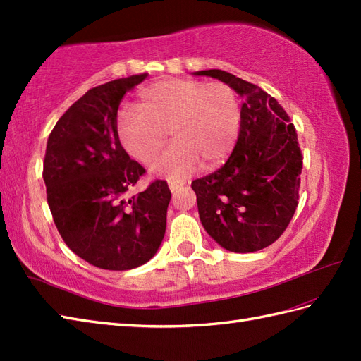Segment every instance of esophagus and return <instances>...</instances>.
Listing matches in <instances>:
<instances>
[{
	"instance_id": "34e87169",
	"label": "esophagus",
	"mask_w": 361,
	"mask_h": 361,
	"mask_svg": "<svg viewBox=\"0 0 361 361\" xmlns=\"http://www.w3.org/2000/svg\"><path fill=\"white\" fill-rule=\"evenodd\" d=\"M183 185H185L183 181H169V189H171V192H176L180 188H183Z\"/></svg>"
}]
</instances>
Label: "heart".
<instances>
[{"label":"heart","instance_id":"1","mask_svg":"<svg viewBox=\"0 0 361 361\" xmlns=\"http://www.w3.org/2000/svg\"><path fill=\"white\" fill-rule=\"evenodd\" d=\"M242 111L235 91L221 82L159 80L140 90L135 110L116 119V136L130 157L147 164L167 142L173 145L150 166L152 173L181 180L202 163L224 164L240 133Z\"/></svg>","mask_w":361,"mask_h":361}]
</instances>
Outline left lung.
Here are the masks:
<instances>
[{
  "instance_id": "1",
  "label": "left lung",
  "mask_w": 361,
  "mask_h": 361,
  "mask_svg": "<svg viewBox=\"0 0 361 361\" xmlns=\"http://www.w3.org/2000/svg\"><path fill=\"white\" fill-rule=\"evenodd\" d=\"M243 97L235 147L216 172L192 181L202 225L234 252L267 248L286 231L298 208L302 155L288 114L262 88L221 70L197 71Z\"/></svg>"
}]
</instances>
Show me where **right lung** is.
Returning a JSON list of instances; mask_svg holds the SVG:
<instances>
[{
  "mask_svg": "<svg viewBox=\"0 0 361 361\" xmlns=\"http://www.w3.org/2000/svg\"><path fill=\"white\" fill-rule=\"evenodd\" d=\"M147 74L88 90L57 121L43 161L46 198L63 242L88 264L132 270L155 256L166 233L171 190L164 180L126 194L145 173L116 136L122 97Z\"/></svg>",
  "mask_w": 361,
  "mask_h": 361,
  "instance_id": "right-lung-1",
  "label": "right lung"
}]
</instances>
